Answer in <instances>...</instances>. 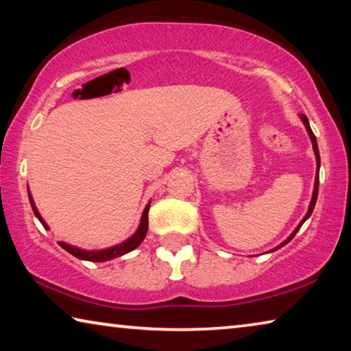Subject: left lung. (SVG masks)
<instances>
[{
	"label": "left lung",
	"instance_id": "obj_1",
	"mask_svg": "<svg viewBox=\"0 0 351 351\" xmlns=\"http://www.w3.org/2000/svg\"><path fill=\"white\" fill-rule=\"evenodd\" d=\"M302 117V121H304V123H305V128H306V132H308V134H310V139H311V142H313V148H314V154H316V161H317V176H316V181H314V190H313V198H311V203H310V207H308V212H306V215L304 217V219H302L300 221V224L297 226V228L294 229V232L291 234L287 240H285L282 245H278L276 249H278V247H282V246H285L287 245V243H289L291 240L294 239V235L297 234V230H299L300 228H302V224H304L308 218H310V215L313 213V209H314V206H316V199H317V192H319V167H320V156H319V148H317V141H316V136H314V133L311 132V127H310V122H308V119H306V116L305 114H302L300 116ZM274 249V251H276Z\"/></svg>",
	"mask_w": 351,
	"mask_h": 351
}]
</instances>
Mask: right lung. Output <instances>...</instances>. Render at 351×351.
Wrapping results in <instances>:
<instances>
[{
  "mask_svg": "<svg viewBox=\"0 0 351 351\" xmlns=\"http://www.w3.org/2000/svg\"><path fill=\"white\" fill-rule=\"evenodd\" d=\"M27 193H29V201H31V206H32V210L35 213V217L40 219V223L43 224V228L49 229V228H47V224L45 223V219L41 218V215L38 213L37 207H35V203H34V199H32V195H31V192H29V187H27ZM148 209H150V203L147 204L144 212H142L141 224H139L138 230H136L134 235L130 237L128 240L121 243V245H116V246L108 247V249H102V251H86V249H80V247L71 246V245H68V243H64V241H58V245H60L64 249V251H68L69 254H73L74 257L80 258V260L106 261V260H112V258H116V257H121V255H125L128 252H132L133 249L138 247L141 243H142V240L145 239L147 229H148Z\"/></svg>",
  "mask_w": 351,
  "mask_h": 351,
  "instance_id": "add662e5",
  "label": "right lung"
}]
</instances>
